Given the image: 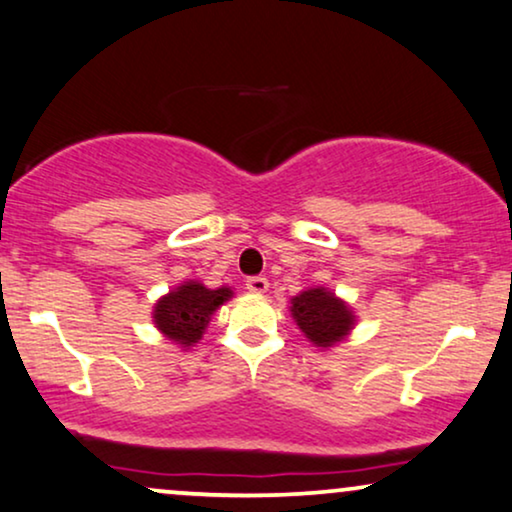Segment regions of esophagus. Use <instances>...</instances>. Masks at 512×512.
Returning a JSON list of instances; mask_svg holds the SVG:
<instances>
[{
    "label": "esophagus",
    "mask_w": 512,
    "mask_h": 512,
    "mask_svg": "<svg viewBox=\"0 0 512 512\" xmlns=\"http://www.w3.org/2000/svg\"><path fill=\"white\" fill-rule=\"evenodd\" d=\"M245 288H248L250 293L262 295V293H267L269 281H267V278H264V276H250L248 281H245Z\"/></svg>",
    "instance_id": "esophagus-1"
}]
</instances>
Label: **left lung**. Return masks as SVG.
I'll return each mask as SVG.
<instances>
[{
  "mask_svg": "<svg viewBox=\"0 0 512 512\" xmlns=\"http://www.w3.org/2000/svg\"><path fill=\"white\" fill-rule=\"evenodd\" d=\"M290 312L307 340L323 349L345 340L354 326V312L349 304L328 288L302 290L290 300Z\"/></svg>",
  "mask_w": 512,
  "mask_h": 512,
  "instance_id": "1",
  "label": "left lung"
}]
</instances>
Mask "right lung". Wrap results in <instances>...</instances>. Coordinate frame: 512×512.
I'll list each match as a JSON object with an SVG mask.
<instances>
[{"label": "right lung", "instance_id": "1", "mask_svg": "<svg viewBox=\"0 0 512 512\" xmlns=\"http://www.w3.org/2000/svg\"><path fill=\"white\" fill-rule=\"evenodd\" d=\"M231 295H234V290L226 286L212 290L198 281H184L155 302V328L181 347L196 345L208 328L210 316Z\"/></svg>", "mask_w": 512, "mask_h": 512}]
</instances>
